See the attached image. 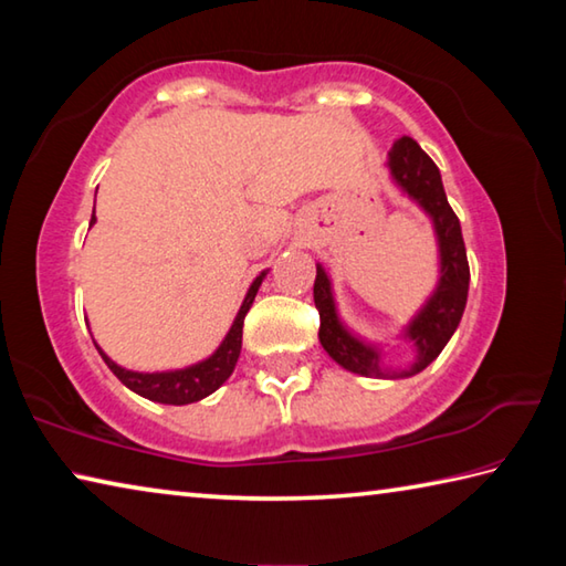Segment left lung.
Segmentation results:
<instances>
[{
	"instance_id": "8db88e82",
	"label": "left lung",
	"mask_w": 566,
	"mask_h": 566,
	"mask_svg": "<svg viewBox=\"0 0 566 566\" xmlns=\"http://www.w3.org/2000/svg\"><path fill=\"white\" fill-rule=\"evenodd\" d=\"M387 169L401 195L429 217L437 239V284L399 334L415 347V361L405 369L387 367L379 344L361 339L342 322L332 280L322 264H317V280H314V304L319 310L322 347L339 367L371 379H405L427 369L457 332L467 306L469 264L462 227L447 202L442 175L427 151L411 137H401L389 149Z\"/></svg>"
}]
</instances>
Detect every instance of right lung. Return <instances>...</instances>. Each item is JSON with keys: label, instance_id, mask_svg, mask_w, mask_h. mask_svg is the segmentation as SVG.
I'll return each mask as SVG.
<instances>
[{"label": "right lung", "instance_id": "obj_1", "mask_svg": "<svg viewBox=\"0 0 566 566\" xmlns=\"http://www.w3.org/2000/svg\"><path fill=\"white\" fill-rule=\"evenodd\" d=\"M97 222V217L92 214L90 227ZM270 270H264L256 280L249 284V290L244 294V302L239 306L237 317L232 322V327L224 334V339L219 347L209 354L207 359L189 364L185 369H167V371H134V369H124L117 361L109 359L107 354L102 352V347L94 342V347L102 354V359L107 367L114 371L124 387L132 389L134 395L145 397L149 401H159V405H191V401H199L212 395L219 387L224 385L229 375L234 371V364L239 359V352H242V327H244V317L252 306L256 292L264 282V276Z\"/></svg>", "mask_w": 566, "mask_h": 566}]
</instances>
